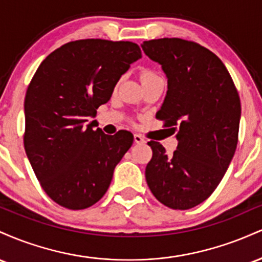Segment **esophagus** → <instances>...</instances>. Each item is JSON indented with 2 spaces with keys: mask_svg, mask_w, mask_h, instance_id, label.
I'll use <instances>...</instances> for the list:
<instances>
[{
  "mask_svg": "<svg viewBox=\"0 0 262 262\" xmlns=\"http://www.w3.org/2000/svg\"><path fill=\"white\" fill-rule=\"evenodd\" d=\"M134 143L135 144H145L146 141L140 134H134Z\"/></svg>",
  "mask_w": 262,
  "mask_h": 262,
  "instance_id": "obj_1",
  "label": "esophagus"
}]
</instances>
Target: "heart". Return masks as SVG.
<instances>
[{"instance_id":"heart-1","label":"heart","mask_w":262,"mask_h":262,"mask_svg":"<svg viewBox=\"0 0 262 262\" xmlns=\"http://www.w3.org/2000/svg\"><path fill=\"white\" fill-rule=\"evenodd\" d=\"M156 79H161V77L159 76V75L156 74L155 71H152V70H143V71H141V74H140L141 83L148 82V81H152V80H156Z\"/></svg>"}]
</instances>
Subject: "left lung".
<instances>
[{
	"label": "left lung",
	"mask_w": 262,
	"mask_h": 262,
	"mask_svg": "<svg viewBox=\"0 0 262 262\" xmlns=\"http://www.w3.org/2000/svg\"><path fill=\"white\" fill-rule=\"evenodd\" d=\"M167 77V92L156 118L177 130L172 156L149 141L152 158L145 177L156 200L172 209L206 201L223 179L237 144L242 106L225 65L207 48L180 38L141 44Z\"/></svg>",
	"instance_id": "1"
}]
</instances>
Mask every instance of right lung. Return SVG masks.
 I'll list each match as a JSON object with an SVG mask.
<instances>
[{"mask_svg":"<svg viewBox=\"0 0 262 262\" xmlns=\"http://www.w3.org/2000/svg\"><path fill=\"white\" fill-rule=\"evenodd\" d=\"M140 58L132 41L82 39L54 50L35 71L25 100V149L45 193L61 207L98 202L133 144L127 130L107 135L86 122Z\"/></svg>","mask_w":262,"mask_h":262,"instance_id":"obj_1","label":"right lung"}]
</instances>
